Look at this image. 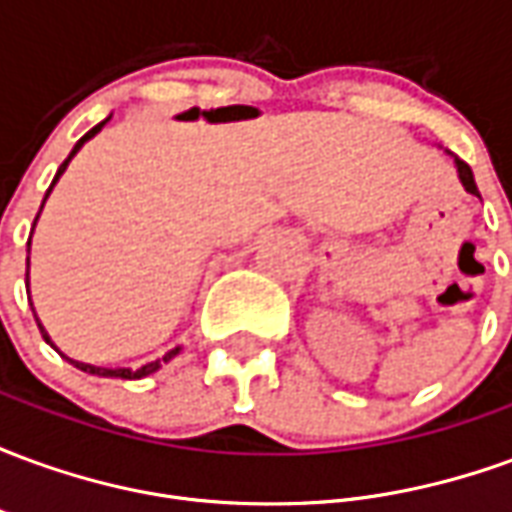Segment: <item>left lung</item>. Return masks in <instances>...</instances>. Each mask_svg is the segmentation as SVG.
<instances>
[{
    "instance_id": "left-lung-1",
    "label": "left lung",
    "mask_w": 512,
    "mask_h": 512,
    "mask_svg": "<svg viewBox=\"0 0 512 512\" xmlns=\"http://www.w3.org/2000/svg\"><path fill=\"white\" fill-rule=\"evenodd\" d=\"M452 156V153H450ZM452 161H455V169H458V180H461V186L469 194H474V197H480V191H477V183H474V175H472V169H469V164L466 161H461L458 156H452Z\"/></svg>"
}]
</instances>
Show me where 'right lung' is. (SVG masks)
I'll use <instances>...</instances> for the list:
<instances>
[{
  "instance_id": "add662e5",
  "label": "right lung",
  "mask_w": 512,
  "mask_h": 512,
  "mask_svg": "<svg viewBox=\"0 0 512 512\" xmlns=\"http://www.w3.org/2000/svg\"><path fill=\"white\" fill-rule=\"evenodd\" d=\"M109 120H112V115L106 117V120H101V123H98V126H95V128H90V131H87V134H84L82 139L76 142V145H73L71 156H68V158H65V161H62V167L57 169V175H54V180H51V186H49V191H46V197H49L51 189H54V183H57V180L62 178V172L68 169V164H71V158L76 156L79 150H82L84 142H90V139H93V136L98 134V131H101V128H104L106 123H109ZM46 197H43V202H46ZM38 216H40V213H38ZM35 222H38V219H35ZM27 246H29V244H27ZM27 293H29V257H27ZM43 337H46V343H51L49 334H43ZM178 354H180V348H172V351H169V354L161 356V359H156V362H147V365L136 367V370H131V367H117V370H106V367H90V373H98V376H112V378H145V376H150V373H156L158 367L167 365L169 359H175V356H178ZM84 373H87V367H84Z\"/></svg>"
}]
</instances>
